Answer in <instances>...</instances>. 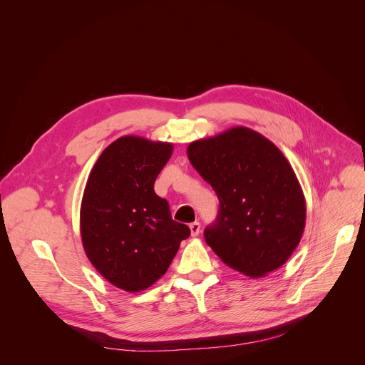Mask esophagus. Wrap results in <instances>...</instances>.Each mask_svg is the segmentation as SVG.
Segmentation results:
<instances>
[{
  "instance_id": "34e87169",
  "label": "esophagus",
  "mask_w": 365,
  "mask_h": 365,
  "mask_svg": "<svg viewBox=\"0 0 365 365\" xmlns=\"http://www.w3.org/2000/svg\"><path fill=\"white\" fill-rule=\"evenodd\" d=\"M189 228H190V234H192V237H196V235L199 234V231H200V224H199L197 221H195V222L189 224Z\"/></svg>"
}]
</instances>
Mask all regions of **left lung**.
Listing matches in <instances>:
<instances>
[{
	"label": "left lung",
	"mask_w": 365,
	"mask_h": 365,
	"mask_svg": "<svg viewBox=\"0 0 365 365\" xmlns=\"http://www.w3.org/2000/svg\"><path fill=\"white\" fill-rule=\"evenodd\" d=\"M187 158L212 186L220 210L203 237L231 269L262 277L282 267L297 247L306 203L283 153L245 127L189 144Z\"/></svg>",
	"instance_id": "8db88e82"
}]
</instances>
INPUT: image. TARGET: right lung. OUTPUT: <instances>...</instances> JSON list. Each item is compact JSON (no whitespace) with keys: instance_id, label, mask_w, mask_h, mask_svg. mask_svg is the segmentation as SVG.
Instances as JSON below:
<instances>
[{"instance_id":"add662e5","label":"right lung","mask_w":365,"mask_h":365,"mask_svg":"<svg viewBox=\"0 0 365 365\" xmlns=\"http://www.w3.org/2000/svg\"><path fill=\"white\" fill-rule=\"evenodd\" d=\"M169 143L125 135L102 151L82 197L81 235L93 267L111 284L140 292L169 269L187 225L173 221L154 182L172 155Z\"/></svg>"}]
</instances>
